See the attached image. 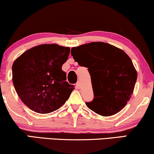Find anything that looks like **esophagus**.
<instances>
[{
    "instance_id": "34e87169",
    "label": "esophagus",
    "mask_w": 154,
    "mask_h": 154,
    "mask_svg": "<svg viewBox=\"0 0 154 154\" xmlns=\"http://www.w3.org/2000/svg\"><path fill=\"white\" fill-rule=\"evenodd\" d=\"M76 87H77V89L80 88V82H77V84H76Z\"/></svg>"
}]
</instances>
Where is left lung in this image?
Segmentation results:
<instances>
[{"mask_svg":"<svg viewBox=\"0 0 154 154\" xmlns=\"http://www.w3.org/2000/svg\"><path fill=\"white\" fill-rule=\"evenodd\" d=\"M71 54L79 65L88 67L91 75L94 98L86 102L87 107L104 116L120 112L131 98L137 79L128 54L103 42L74 47Z\"/></svg>","mask_w":154,"mask_h":154,"instance_id":"1","label":"left lung"}]
</instances>
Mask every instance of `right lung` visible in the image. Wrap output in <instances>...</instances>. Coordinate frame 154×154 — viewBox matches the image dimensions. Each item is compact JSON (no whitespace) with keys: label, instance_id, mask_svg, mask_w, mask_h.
Here are the masks:
<instances>
[{"label":"right lung","instance_id":"add662e5","mask_svg":"<svg viewBox=\"0 0 154 154\" xmlns=\"http://www.w3.org/2000/svg\"><path fill=\"white\" fill-rule=\"evenodd\" d=\"M70 49L43 44L25 51L12 66L15 89L23 102L40 114L57 110L69 99L75 87L69 85L62 66Z\"/></svg>","mask_w":154,"mask_h":154}]
</instances>
